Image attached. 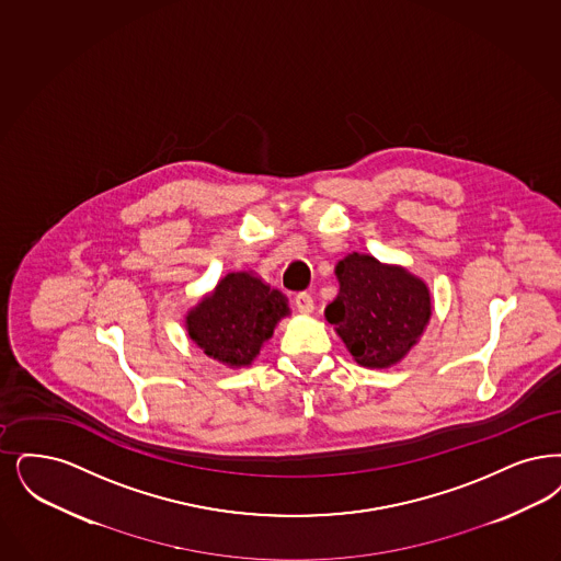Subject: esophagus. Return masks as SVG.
I'll return each instance as SVG.
<instances>
[{
  "label": "esophagus",
  "mask_w": 561,
  "mask_h": 561,
  "mask_svg": "<svg viewBox=\"0 0 561 561\" xmlns=\"http://www.w3.org/2000/svg\"><path fill=\"white\" fill-rule=\"evenodd\" d=\"M294 305H296V311L300 314H311L314 311L313 298H311V294H307V291L296 294Z\"/></svg>",
  "instance_id": "obj_1"
}]
</instances>
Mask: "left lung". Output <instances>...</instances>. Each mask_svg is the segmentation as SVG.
<instances>
[{
	"label": "left lung",
	"instance_id": "8db88e82",
	"mask_svg": "<svg viewBox=\"0 0 561 561\" xmlns=\"http://www.w3.org/2000/svg\"><path fill=\"white\" fill-rule=\"evenodd\" d=\"M336 300L325 319L360 367L388 369L420 342L432 317L426 282L401 265L351 252L336 265Z\"/></svg>",
	"mask_w": 561,
	"mask_h": 561
}]
</instances>
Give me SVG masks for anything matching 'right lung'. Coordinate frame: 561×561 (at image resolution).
Segmentation results:
<instances>
[{
  "instance_id": "1",
  "label": "right lung",
  "mask_w": 561,
  "mask_h": 561,
  "mask_svg": "<svg viewBox=\"0 0 561 561\" xmlns=\"http://www.w3.org/2000/svg\"><path fill=\"white\" fill-rule=\"evenodd\" d=\"M288 314L282 291L252 271H231L187 311L185 330L206 357L240 369L252 365Z\"/></svg>"
}]
</instances>
